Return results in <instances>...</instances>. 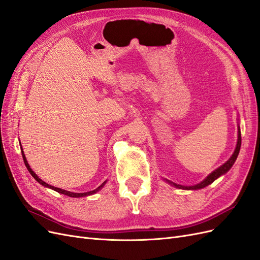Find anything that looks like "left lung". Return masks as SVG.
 Masks as SVG:
<instances>
[{
  "mask_svg": "<svg viewBox=\"0 0 260 260\" xmlns=\"http://www.w3.org/2000/svg\"><path fill=\"white\" fill-rule=\"evenodd\" d=\"M241 142H242V139H241V130H240V127H239L237 147H235V151H234V153L232 154V156L229 158V160L225 161V162L222 165V166H220V167L217 168L215 171H212L211 174H210L207 178L204 179L201 183L192 185V186H184V185H180V184L171 182V181H169V180H167V179H166V181H167V182H168L169 184H171L172 186H176V187H178V188H183V190H199V188H203V187H205V186L209 185L210 183L214 182V181H215L216 179H218L220 176H222V175L226 174V172L231 169V167L233 166V164L235 162V160H237L238 155H239V153H240Z\"/></svg>",
  "mask_w": 260,
  "mask_h": 260,
  "instance_id": "1",
  "label": "left lung"
}]
</instances>
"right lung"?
I'll return each mask as SVG.
<instances>
[{
	"mask_svg": "<svg viewBox=\"0 0 260 260\" xmlns=\"http://www.w3.org/2000/svg\"><path fill=\"white\" fill-rule=\"evenodd\" d=\"M19 144H20V142H19ZM21 155H22V159H23V162H25V165H26V167H27V169H28V171L30 172L31 174V176H32L40 184H42V185H44L45 187H49V188H52V190H54V191H56V192H58V193H60V194H64V195H67V196H70V198H83V196H88V195H92V194H94V193H96V192H99L102 187H103L104 185H105V183H106V181H104L103 183H102L99 187H96L95 190H93V191H90V192H85V193H74V192H69V191H66V190H62V188H58V187H55V186H53V185H50V184H48L46 182H44V181H42L40 178H39L35 172L32 171V169L30 168V166H29V164H28V161H27V159H26V156H25V154H23V151H22V147H21Z\"/></svg>",
	"mask_w": 260,
	"mask_h": 260,
	"instance_id": "obj_1",
	"label": "right lung"
}]
</instances>
